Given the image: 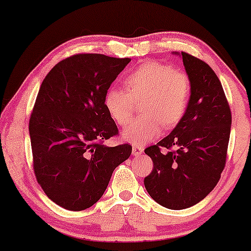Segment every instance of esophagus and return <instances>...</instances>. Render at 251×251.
Returning a JSON list of instances; mask_svg holds the SVG:
<instances>
[{
    "label": "esophagus",
    "mask_w": 251,
    "mask_h": 251,
    "mask_svg": "<svg viewBox=\"0 0 251 251\" xmlns=\"http://www.w3.org/2000/svg\"><path fill=\"white\" fill-rule=\"evenodd\" d=\"M143 152H144V147L143 146H140V145L132 146V154H133V155L139 156V155H142Z\"/></svg>",
    "instance_id": "esophagus-1"
}]
</instances>
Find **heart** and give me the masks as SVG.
Instances as JSON below:
<instances>
[{
	"label": "heart",
	"mask_w": 251,
	"mask_h": 251,
	"mask_svg": "<svg viewBox=\"0 0 251 251\" xmlns=\"http://www.w3.org/2000/svg\"><path fill=\"white\" fill-rule=\"evenodd\" d=\"M126 88L112 87L105 92L104 106L115 123L126 126L132 118L135 101L142 116L122 131L126 142L144 145L160 136L162 125L171 129L186 112L191 95L190 78L184 72L159 61H146L126 77Z\"/></svg>",
	"instance_id": "obj_1"
}]
</instances>
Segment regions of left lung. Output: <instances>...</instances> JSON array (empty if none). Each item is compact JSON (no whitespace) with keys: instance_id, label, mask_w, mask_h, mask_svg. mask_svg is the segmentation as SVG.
<instances>
[{"instance_id":"1","label":"left lung","mask_w":251,"mask_h":251,"mask_svg":"<svg viewBox=\"0 0 251 251\" xmlns=\"http://www.w3.org/2000/svg\"><path fill=\"white\" fill-rule=\"evenodd\" d=\"M174 53L183 58L191 83L190 100L173 131L145 150L153 170L144 185L157 203L180 210L199 203L217 185L225 167L232 115L211 67L186 52ZM173 146L177 151H160Z\"/></svg>"}]
</instances>
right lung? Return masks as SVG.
Masks as SVG:
<instances>
[{"instance_id": "obj_1", "label": "right lung", "mask_w": 251, "mask_h": 251, "mask_svg": "<svg viewBox=\"0 0 251 251\" xmlns=\"http://www.w3.org/2000/svg\"><path fill=\"white\" fill-rule=\"evenodd\" d=\"M131 59L99 53L61 60L41 84L29 120L37 183L67 210L90 208L102 197L113 171L128 159V144L109 147L118 135L104 96Z\"/></svg>"}]
</instances>
